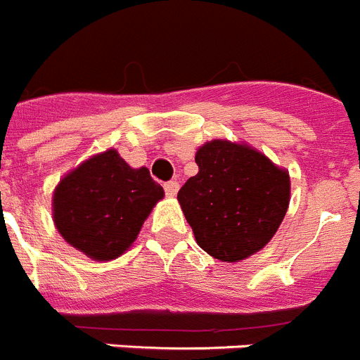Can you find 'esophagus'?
Instances as JSON below:
<instances>
[{
	"label": "esophagus",
	"instance_id": "obj_1",
	"mask_svg": "<svg viewBox=\"0 0 360 360\" xmlns=\"http://www.w3.org/2000/svg\"><path fill=\"white\" fill-rule=\"evenodd\" d=\"M178 189H180V184H178L176 180H171V182L164 184V191L167 196H176Z\"/></svg>",
	"mask_w": 360,
	"mask_h": 360
}]
</instances>
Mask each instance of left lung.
Instances as JSON below:
<instances>
[{
  "label": "left lung",
  "mask_w": 360,
  "mask_h": 360,
  "mask_svg": "<svg viewBox=\"0 0 360 360\" xmlns=\"http://www.w3.org/2000/svg\"><path fill=\"white\" fill-rule=\"evenodd\" d=\"M198 173L178 191L196 243L216 259L240 262L274 236L290 202V178L243 144L212 141L196 151Z\"/></svg>",
  "instance_id": "left-lung-1"
}]
</instances>
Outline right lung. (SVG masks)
I'll use <instances>...</instances> for the list:
<instances>
[{"instance_id": "obj_1", "label": "right lung", "mask_w": 360, "mask_h": 360, "mask_svg": "<svg viewBox=\"0 0 360 360\" xmlns=\"http://www.w3.org/2000/svg\"><path fill=\"white\" fill-rule=\"evenodd\" d=\"M164 189L149 169H131L115 149L66 174L53 193V221L72 247L104 262L135 241Z\"/></svg>"}]
</instances>
